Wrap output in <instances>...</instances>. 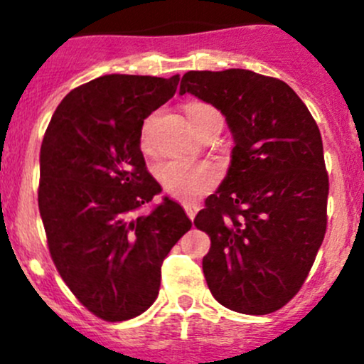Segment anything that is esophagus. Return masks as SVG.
Wrapping results in <instances>:
<instances>
[{
  "label": "esophagus",
  "instance_id": "obj_1",
  "mask_svg": "<svg viewBox=\"0 0 364 364\" xmlns=\"http://www.w3.org/2000/svg\"><path fill=\"white\" fill-rule=\"evenodd\" d=\"M185 211H186V215H188V218L193 220V218H196L197 211H199V205H197V204H185Z\"/></svg>",
  "mask_w": 364,
  "mask_h": 364
}]
</instances>
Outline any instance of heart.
<instances>
[{
    "instance_id": "heart-1",
    "label": "heart",
    "mask_w": 364,
    "mask_h": 364,
    "mask_svg": "<svg viewBox=\"0 0 364 364\" xmlns=\"http://www.w3.org/2000/svg\"><path fill=\"white\" fill-rule=\"evenodd\" d=\"M216 112L211 105L205 104H188L186 105V116L190 123H196L200 117L208 114ZM149 128H151V117L146 119L141 134L142 149L151 148L149 141ZM159 179L165 192L171 197L179 200H196L197 197L204 196L205 192L213 188L218 183L220 172L215 165L204 164V161H190V160H167L159 165Z\"/></svg>"
}]
</instances>
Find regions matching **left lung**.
Wrapping results in <instances>:
<instances>
[{"label": "left lung", "mask_w": 364, "mask_h": 364, "mask_svg": "<svg viewBox=\"0 0 364 364\" xmlns=\"http://www.w3.org/2000/svg\"><path fill=\"white\" fill-rule=\"evenodd\" d=\"M185 93L218 109L234 139L227 176L193 220L211 237L209 291L240 314L280 310L306 280L328 225L317 123L289 84L252 70L186 72Z\"/></svg>", "instance_id": "obj_1"}]
</instances>
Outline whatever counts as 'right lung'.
I'll return each instance as SVG.
<instances>
[{"label":"right lung","instance_id":"1","mask_svg":"<svg viewBox=\"0 0 364 364\" xmlns=\"http://www.w3.org/2000/svg\"><path fill=\"white\" fill-rule=\"evenodd\" d=\"M179 75L98 77L72 90L40 149L38 208L50 257L73 296L109 322L155 303L161 262L192 222L164 197L141 151L144 119L171 100Z\"/></svg>","mask_w":364,"mask_h":364}]
</instances>
